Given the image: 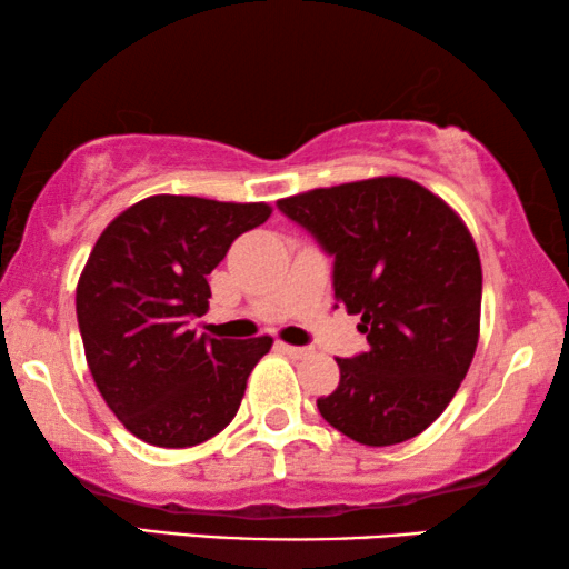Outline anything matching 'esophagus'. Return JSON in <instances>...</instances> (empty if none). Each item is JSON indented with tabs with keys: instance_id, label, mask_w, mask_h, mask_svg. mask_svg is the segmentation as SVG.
Wrapping results in <instances>:
<instances>
[{
	"instance_id": "1",
	"label": "esophagus",
	"mask_w": 569,
	"mask_h": 569,
	"mask_svg": "<svg viewBox=\"0 0 569 569\" xmlns=\"http://www.w3.org/2000/svg\"><path fill=\"white\" fill-rule=\"evenodd\" d=\"M279 349H282L284 355H290L292 360H302V357L310 355L308 347H292V345H282V341H279Z\"/></svg>"
}]
</instances>
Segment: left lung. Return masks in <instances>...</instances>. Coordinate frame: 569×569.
<instances>
[{
  "instance_id": "1",
  "label": "left lung",
  "mask_w": 569,
  "mask_h": 569,
  "mask_svg": "<svg viewBox=\"0 0 569 569\" xmlns=\"http://www.w3.org/2000/svg\"><path fill=\"white\" fill-rule=\"evenodd\" d=\"M333 259V298L360 316L368 352L337 360V391L318 399L331 427L362 446L415 438L469 372L479 341L477 246L440 197L386 176L279 199Z\"/></svg>"
}]
</instances>
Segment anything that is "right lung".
<instances>
[{
	"instance_id": "1",
	"label": "right lung",
	"mask_w": 569,
	"mask_h": 569,
	"mask_svg": "<svg viewBox=\"0 0 569 569\" xmlns=\"http://www.w3.org/2000/svg\"><path fill=\"white\" fill-rule=\"evenodd\" d=\"M269 214V204L160 193L100 232L77 282V323L100 396L139 440L191 448L236 417L271 337H197L191 321L209 308L207 274Z\"/></svg>"
}]
</instances>
